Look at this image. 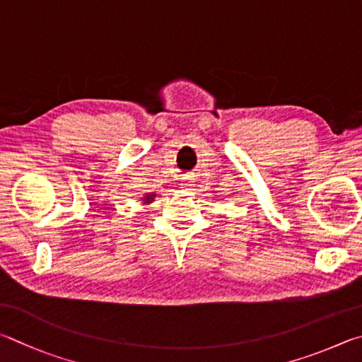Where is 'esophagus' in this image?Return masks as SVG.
Masks as SVG:
<instances>
[{
    "mask_svg": "<svg viewBox=\"0 0 362 362\" xmlns=\"http://www.w3.org/2000/svg\"><path fill=\"white\" fill-rule=\"evenodd\" d=\"M192 180H191V176H185V177H182V187H191L192 186Z\"/></svg>",
    "mask_w": 362,
    "mask_h": 362,
    "instance_id": "esophagus-1",
    "label": "esophagus"
}]
</instances>
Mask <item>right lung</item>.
Instances as JSON below:
<instances>
[{
    "label": "right lung",
    "instance_id": "obj_1",
    "mask_svg": "<svg viewBox=\"0 0 362 362\" xmlns=\"http://www.w3.org/2000/svg\"><path fill=\"white\" fill-rule=\"evenodd\" d=\"M154 197H156V194H148V195H144L143 202H144V204H151L152 199H154Z\"/></svg>",
    "mask_w": 362,
    "mask_h": 362
}]
</instances>
